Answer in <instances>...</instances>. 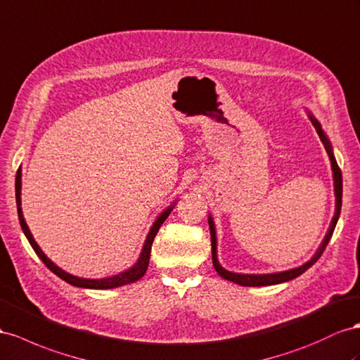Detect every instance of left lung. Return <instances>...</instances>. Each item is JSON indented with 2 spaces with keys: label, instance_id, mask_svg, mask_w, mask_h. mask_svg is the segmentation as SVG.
<instances>
[{
  "label": "left lung",
  "instance_id": "8db88e82",
  "mask_svg": "<svg viewBox=\"0 0 360 360\" xmlns=\"http://www.w3.org/2000/svg\"><path fill=\"white\" fill-rule=\"evenodd\" d=\"M309 113V120L312 121L314 127L316 129V133L319 136V139H321V142L324 143V148L328 154L330 158V162H332V171H333V181H335V197H336V210H335V215H333V219L332 222H330V227L327 230V235L324 238V240L321 242V245H319V248L316 250L315 256L307 260L304 265H301L298 268H294V269H288V271H281V273H273V274H238V273H230V271L224 269L218 262V256H217V231H215V224H213V219L212 217L209 215V229H210V240H212V264L213 266H215L217 273L226 280H230L233 281V283L236 285H240V286H269V285H277V283H283V281H289L292 280L298 276H301L304 273V271H307L310 266H312L315 262L321 257V255L324 252L327 244L330 238H332L333 231H335V227H336V222L339 219V215H341V206H342V174H341V169H339L338 163H336V159L333 156V151H332V145H330V141L327 139L326 133L323 131L321 129V124L318 122V120L315 118V116Z\"/></svg>",
  "mask_w": 360,
  "mask_h": 360
}]
</instances>
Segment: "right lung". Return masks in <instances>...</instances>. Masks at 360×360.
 <instances>
[{
    "mask_svg": "<svg viewBox=\"0 0 360 360\" xmlns=\"http://www.w3.org/2000/svg\"><path fill=\"white\" fill-rule=\"evenodd\" d=\"M15 192H16L15 195H16L19 224H21L24 235L27 236L28 242H30V245L36 251V255L39 256V259L44 262L48 269L53 271V273L57 277H60L62 280H65L66 283H70V285L77 286V288H87V289H112V288H120V286L133 283V281H138L139 278H142L143 274L147 273V268H148V264H150V252H151L153 240H154V238H156L160 226L163 224L165 219L169 217L171 210L174 209V206H171V207H168L167 210H163L160 213L159 218L156 219V222H154V224H153L147 239H145V244H143V248L141 251V256H139L138 262H136V264L130 269L124 271V273H120V274H116V276H112V277H105V278H82V277H75L72 274H68L66 271H63L62 268H59L56 264H53V262L44 255V251L41 250V247L36 244V240H34V238L32 235V231H30V229H28L27 222L24 219L22 209H21V168H19L18 172H16Z\"/></svg>",
    "mask_w": 360,
    "mask_h": 360,
    "instance_id": "right-lung-1",
    "label": "right lung"
}]
</instances>
